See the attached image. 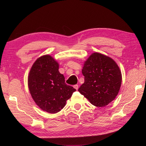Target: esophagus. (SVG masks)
Returning a JSON list of instances; mask_svg holds the SVG:
<instances>
[{"instance_id":"obj_1","label":"esophagus","mask_w":146,"mask_h":146,"mask_svg":"<svg viewBox=\"0 0 146 146\" xmlns=\"http://www.w3.org/2000/svg\"><path fill=\"white\" fill-rule=\"evenodd\" d=\"M73 87L75 88L76 90H77L78 89V85H75L73 86Z\"/></svg>"}]
</instances>
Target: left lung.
<instances>
[{"mask_svg":"<svg viewBox=\"0 0 146 146\" xmlns=\"http://www.w3.org/2000/svg\"><path fill=\"white\" fill-rule=\"evenodd\" d=\"M85 82L79 92L96 107H105L113 101L120 90L122 73L113 59L94 52L82 69Z\"/></svg>","mask_w":146,"mask_h":146,"instance_id":"8db88e82","label":"left lung"}]
</instances>
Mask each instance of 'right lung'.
I'll list each match as a JSON object with an SVG mask.
<instances>
[{"label": "right lung", "instance_id": "add662e5", "mask_svg": "<svg viewBox=\"0 0 146 146\" xmlns=\"http://www.w3.org/2000/svg\"><path fill=\"white\" fill-rule=\"evenodd\" d=\"M59 64L50 55L37 59L31 68L28 87L36 105L43 111L56 113L63 109L76 90L65 83Z\"/></svg>", "mask_w": 146, "mask_h": 146}]
</instances>
